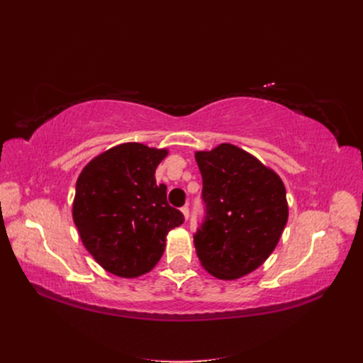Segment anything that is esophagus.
<instances>
[{
  "label": "esophagus",
  "mask_w": 363,
  "mask_h": 363,
  "mask_svg": "<svg viewBox=\"0 0 363 363\" xmlns=\"http://www.w3.org/2000/svg\"><path fill=\"white\" fill-rule=\"evenodd\" d=\"M182 213H183V216H184L186 221H188V219H189V207H188V206L182 207Z\"/></svg>",
  "instance_id": "34e87169"
}]
</instances>
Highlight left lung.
Segmentation results:
<instances>
[{
  "label": "left lung",
  "instance_id": "8db88e82",
  "mask_svg": "<svg viewBox=\"0 0 363 363\" xmlns=\"http://www.w3.org/2000/svg\"><path fill=\"white\" fill-rule=\"evenodd\" d=\"M207 216L194 238L201 267L219 280L257 269L276 250L289 206L280 175L248 151L219 144L195 151Z\"/></svg>",
  "mask_w": 363,
  "mask_h": 363
}]
</instances>
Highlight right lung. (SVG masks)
<instances>
[{
	"mask_svg": "<svg viewBox=\"0 0 363 363\" xmlns=\"http://www.w3.org/2000/svg\"><path fill=\"white\" fill-rule=\"evenodd\" d=\"M168 148L125 142L103 151L82 169L72 219L84 248L107 272L136 279L160 260L167 236L184 216L167 201L156 168Z\"/></svg>",
	"mask_w": 363,
	"mask_h": 363,
	"instance_id": "add662e5",
	"label": "right lung"
}]
</instances>
